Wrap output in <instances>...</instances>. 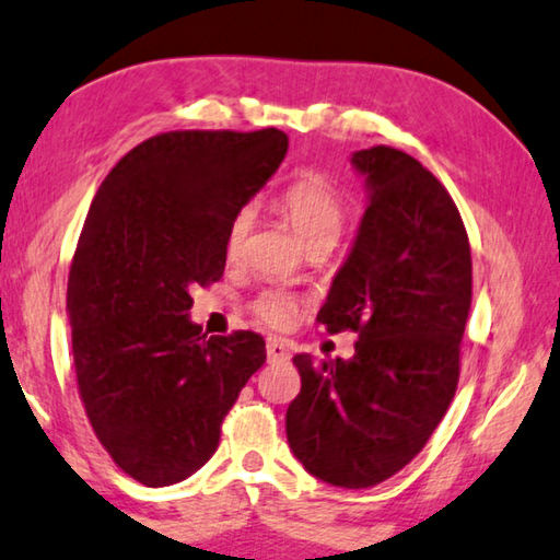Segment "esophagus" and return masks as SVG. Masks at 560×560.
<instances>
[{
    "instance_id": "34e87169",
    "label": "esophagus",
    "mask_w": 560,
    "mask_h": 560,
    "mask_svg": "<svg viewBox=\"0 0 560 560\" xmlns=\"http://www.w3.org/2000/svg\"><path fill=\"white\" fill-rule=\"evenodd\" d=\"M265 351H268V359L278 361V364H288L290 361V347H288V341H282V339H268V347H265Z\"/></svg>"
}]
</instances>
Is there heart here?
Returning <instances> with one entry per match:
<instances>
[{
	"label": "heart",
	"instance_id": "1",
	"mask_svg": "<svg viewBox=\"0 0 560 560\" xmlns=\"http://www.w3.org/2000/svg\"><path fill=\"white\" fill-rule=\"evenodd\" d=\"M275 211L285 219L300 241L312 248L331 250L345 233L349 223V203L339 186L329 176L319 172H310L288 184L278 196H275ZM253 225V211L248 206L235 211L223 233V255L231 262L241 260L245 253V241H248ZM305 302L288 290H262L250 302V312L255 319L262 322L265 327L285 329L290 327Z\"/></svg>",
	"mask_w": 560,
	"mask_h": 560
}]
</instances>
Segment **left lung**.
Listing matches in <instances>:
<instances>
[{
	"label": "left lung",
	"mask_w": 560,
	"mask_h": 560,
	"mask_svg": "<svg viewBox=\"0 0 560 560\" xmlns=\"http://www.w3.org/2000/svg\"><path fill=\"white\" fill-rule=\"evenodd\" d=\"M351 162L371 201L317 325L359 341L349 361L295 357L285 428L310 475L366 489L404 469L453 404L472 255L453 196L418 160L376 144Z\"/></svg>",
	"instance_id": "1"
}]
</instances>
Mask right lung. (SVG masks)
<instances>
[{
	"label": "right lung",
	"mask_w": 560,
	"mask_h": 560,
	"mask_svg": "<svg viewBox=\"0 0 560 560\" xmlns=\"http://www.w3.org/2000/svg\"><path fill=\"white\" fill-rule=\"evenodd\" d=\"M285 152L275 127L154 135L113 166L88 211L66 295L78 396L113 463L147 487L209 463L265 364L260 335L206 339L189 310L196 285L221 280L229 219Z\"/></svg>",
	"instance_id": "1"
}]
</instances>
